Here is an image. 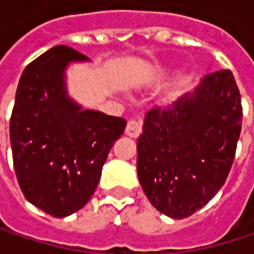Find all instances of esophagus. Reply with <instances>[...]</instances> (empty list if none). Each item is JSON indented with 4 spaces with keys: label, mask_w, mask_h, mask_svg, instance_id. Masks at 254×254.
<instances>
[{
    "label": "esophagus",
    "mask_w": 254,
    "mask_h": 254,
    "mask_svg": "<svg viewBox=\"0 0 254 254\" xmlns=\"http://www.w3.org/2000/svg\"><path fill=\"white\" fill-rule=\"evenodd\" d=\"M141 132H142V124H141L139 119H130L127 122V129H125V133H127V136L138 138L141 135Z\"/></svg>",
    "instance_id": "1"
}]
</instances>
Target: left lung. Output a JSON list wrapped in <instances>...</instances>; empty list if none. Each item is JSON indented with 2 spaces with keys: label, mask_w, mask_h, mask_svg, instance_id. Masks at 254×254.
<instances>
[{
  "label": "left lung",
  "mask_w": 254,
  "mask_h": 254,
  "mask_svg": "<svg viewBox=\"0 0 254 254\" xmlns=\"http://www.w3.org/2000/svg\"><path fill=\"white\" fill-rule=\"evenodd\" d=\"M241 121L231 70L209 73L172 106L151 109L136 142L138 178L150 203L174 219L207 204L231 171Z\"/></svg>",
  "instance_id": "1"
}]
</instances>
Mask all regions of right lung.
<instances>
[{
    "label": "right lung",
    "instance_id": "right-lung-1",
    "mask_svg": "<svg viewBox=\"0 0 254 254\" xmlns=\"http://www.w3.org/2000/svg\"><path fill=\"white\" fill-rule=\"evenodd\" d=\"M89 59L57 45L22 73L10 119L13 163L33 206L54 218L82 209L94 194L103 165L127 121L83 110L66 89V67Z\"/></svg>",
    "mask_w": 254,
    "mask_h": 254
}]
</instances>
